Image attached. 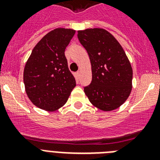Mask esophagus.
<instances>
[{"label": "esophagus", "mask_w": 160, "mask_h": 160, "mask_svg": "<svg viewBox=\"0 0 160 160\" xmlns=\"http://www.w3.org/2000/svg\"><path fill=\"white\" fill-rule=\"evenodd\" d=\"M76 73H77V75H78V76H80V73H81V72H80V71H78Z\"/></svg>", "instance_id": "esophagus-1"}]
</instances>
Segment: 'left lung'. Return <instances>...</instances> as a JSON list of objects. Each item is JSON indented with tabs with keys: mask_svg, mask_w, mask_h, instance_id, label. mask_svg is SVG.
<instances>
[{
	"mask_svg": "<svg viewBox=\"0 0 160 160\" xmlns=\"http://www.w3.org/2000/svg\"><path fill=\"white\" fill-rule=\"evenodd\" d=\"M78 38L88 53L92 81L84 92L94 107L103 111L118 108L132 89V67L118 41L106 29L78 31Z\"/></svg>",
	"mask_w": 160,
	"mask_h": 160,
	"instance_id": "obj_1",
	"label": "left lung"
}]
</instances>
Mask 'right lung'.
<instances>
[{"mask_svg":"<svg viewBox=\"0 0 160 160\" xmlns=\"http://www.w3.org/2000/svg\"><path fill=\"white\" fill-rule=\"evenodd\" d=\"M75 33L58 28L48 32L32 49L24 69L25 92L36 107L54 111L66 104L76 86L68 68L65 49Z\"/></svg>","mask_w":160,"mask_h":160,"instance_id":"1","label":"right lung"}]
</instances>
